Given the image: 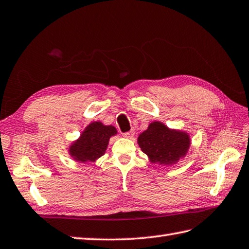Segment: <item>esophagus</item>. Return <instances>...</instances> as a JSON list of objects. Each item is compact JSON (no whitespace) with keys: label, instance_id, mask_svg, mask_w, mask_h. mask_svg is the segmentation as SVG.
<instances>
[{"label":"esophagus","instance_id":"34e87169","mask_svg":"<svg viewBox=\"0 0 249 249\" xmlns=\"http://www.w3.org/2000/svg\"><path fill=\"white\" fill-rule=\"evenodd\" d=\"M134 134H135V131H134V129H132V130L129 131V132H125V133L124 134V136L126 137V139H133Z\"/></svg>","mask_w":249,"mask_h":249}]
</instances>
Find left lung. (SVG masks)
I'll return each instance as SVG.
<instances>
[{
    "label": "left lung",
    "instance_id": "left-lung-1",
    "mask_svg": "<svg viewBox=\"0 0 249 249\" xmlns=\"http://www.w3.org/2000/svg\"><path fill=\"white\" fill-rule=\"evenodd\" d=\"M142 151L151 163L171 166L184 158L191 146L190 135L186 132L169 129L167 125L153 121L137 139Z\"/></svg>",
    "mask_w": 249,
    "mask_h": 249
}]
</instances>
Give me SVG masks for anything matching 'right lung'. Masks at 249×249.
<instances>
[{"instance_id": "obj_1", "label": "right lung", "mask_w": 249, "mask_h": 249, "mask_svg": "<svg viewBox=\"0 0 249 249\" xmlns=\"http://www.w3.org/2000/svg\"><path fill=\"white\" fill-rule=\"evenodd\" d=\"M116 134L115 126L95 121L88 124L79 139L71 143L69 154L74 161L81 163L95 162L106 153L109 139Z\"/></svg>"}]
</instances>
